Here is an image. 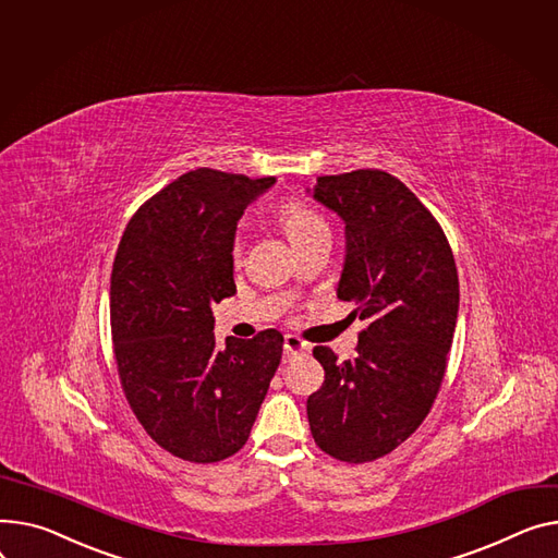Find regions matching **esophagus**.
<instances>
[{"label":"esophagus","instance_id":"34e87169","mask_svg":"<svg viewBox=\"0 0 558 558\" xmlns=\"http://www.w3.org/2000/svg\"><path fill=\"white\" fill-rule=\"evenodd\" d=\"M282 348H284V359H293V356L310 352V345L305 341H301L299 337H293V333H287Z\"/></svg>","mask_w":558,"mask_h":558}]
</instances>
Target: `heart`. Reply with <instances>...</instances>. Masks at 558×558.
I'll use <instances>...</instances> for the list:
<instances>
[{"instance_id":"obj_1","label":"heart","mask_w":558,"mask_h":558,"mask_svg":"<svg viewBox=\"0 0 558 558\" xmlns=\"http://www.w3.org/2000/svg\"><path fill=\"white\" fill-rule=\"evenodd\" d=\"M276 215H278L280 225L284 227L287 235L291 238V242L295 246L303 244L314 233L325 231L323 217L303 199H295V197L282 199L276 206ZM242 253H244V242H242V235L235 233L233 240H231V259H233V265L242 263Z\"/></svg>"}]
</instances>
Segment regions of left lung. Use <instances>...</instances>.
Masks as SVG:
<instances>
[{
  "instance_id": "left-lung-1",
  "label": "left lung",
  "mask_w": 558,
  "mask_h": 558,
  "mask_svg": "<svg viewBox=\"0 0 558 558\" xmlns=\"http://www.w3.org/2000/svg\"><path fill=\"white\" fill-rule=\"evenodd\" d=\"M314 199L345 221L337 293L367 327L343 363L314 348L325 381L307 399V420L320 451L363 464L395 451L430 413L458 320V269L437 219L384 170L318 177Z\"/></svg>"
}]
</instances>
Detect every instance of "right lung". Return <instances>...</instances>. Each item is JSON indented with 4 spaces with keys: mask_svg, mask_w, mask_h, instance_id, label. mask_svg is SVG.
I'll list each match as a JSON object with an SVG mask.
<instances>
[{
    "mask_svg": "<svg viewBox=\"0 0 558 558\" xmlns=\"http://www.w3.org/2000/svg\"><path fill=\"white\" fill-rule=\"evenodd\" d=\"M274 177L213 168L181 174L147 199L121 238L109 284L119 379L161 449L195 464L235 456L282 359V333L215 343L213 303L235 293L231 240Z\"/></svg>",
    "mask_w": 558,
    "mask_h": 558,
    "instance_id": "1",
    "label": "right lung"
}]
</instances>
